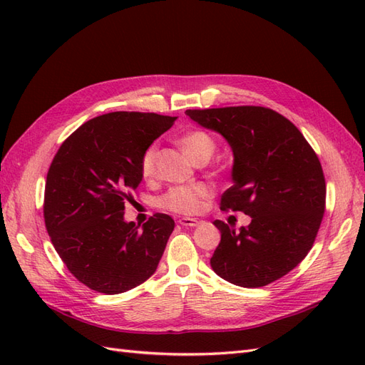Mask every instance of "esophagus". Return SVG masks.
<instances>
[{
    "instance_id": "34e87169",
    "label": "esophagus",
    "mask_w": 365,
    "mask_h": 365,
    "mask_svg": "<svg viewBox=\"0 0 365 365\" xmlns=\"http://www.w3.org/2000/svg\"><path fill=\"white\" fill-rule=\"evenodd\" d=\"M178 222L182 225V227H197L201 222L195 217H180Z\"/></svg>"
}]
</instances>
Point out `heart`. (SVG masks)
I'll return each mask as SVG.
<instances>
[{
    "label": "heart",
    "mask_w": 365,
    "mask_h": 365,
    "mask_svg": "<svg viewBox=\"0 0 365 365\" xmlns=\"http://www.w3.org/2000/svg\"><path fill=\"white\" fill-rule=\"evenodd\" d=\"M182 152L193 163H207L212 158L216 149V143L208 135L205 130L193 129L187 130L176 140ZM158 148L157 145H150L145 149L140 160V170L145 178H152L155 173V160H157ZM213 196V187L207 182H195L190 185H178L172 187L169 192H165L160 197V205L165 210H170L175 213L193 215L202 208L204 202Z\"/></svg>",
    "instance_id": "1"
}]
</instances>
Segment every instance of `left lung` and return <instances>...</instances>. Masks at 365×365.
<instances>
[{"instance_id": "left-lung-1", "label": "left lung", "mask_w": 365, "mask_h": 365, "mask_svg": "<svg viewBox=\"0 0 365 365\" xmlns=\"http://www.w3.org/2000/svg\"><path fill=\"white\" fill-rule=\"evenodd\" d=\"M222 135L233 152V185L220 208L251 216L235 230L215 220L220 242L213 271L242 288H260L292 271L312 248L324 215L326 182L314 149L288 118L262 106L185 111Z\"/></svg>"}]
</instances>
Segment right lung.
I'll return each mask as SVG.
<instances>
[{"label":"right lung","mask_w":365,"mask_h":365,"mask_svg":"<svg viewBox=\"0 0 365 365\" xmlns=\"http://www.w3.org/2000/svg\"><path fill=\"white\" fill-rule=\"evenodd\" d=\"M175 120L152 113L98 115L76 129L53 158L46 227L63 263L88 288L121 294L157 271L173 219L157 213L140 230L125 220V205L143 180V152Z\"/></svg>","instance_id":"right-lung-1"}]
</instances>
